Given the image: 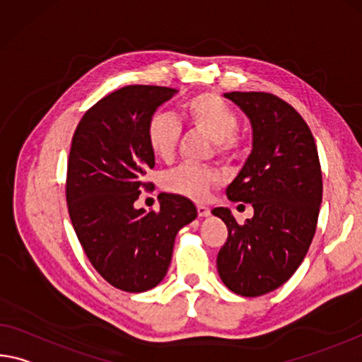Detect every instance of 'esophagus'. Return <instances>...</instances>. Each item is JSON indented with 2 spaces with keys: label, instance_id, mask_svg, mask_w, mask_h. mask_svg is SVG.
Returning a JSON list of instances; mask_svg holds the SVG:
<instances>
[{
  "label": "esophagus",
  "instance_id": "obj_1",
  "mask_svg": "<svg viewBox=\"0 0 362 362\" xmlns=\"http://www.w3.org/2000/svg\"><path fill=\"white\" fill-rule=\"evenodd\" d=\"M197 211H198L199 217H208L211 214V209L208 208V206H203V204H198Z\"/></svg>",
  "mask_w": 362,
  "mask_h": 362
}]
</instances>
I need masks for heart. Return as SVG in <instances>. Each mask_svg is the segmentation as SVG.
I'll return each mask as SVG.
<instances>
[{"label": "heart", "instance_id": "b5f03b06", "mask_svg": "<svg viewBox=\"0 0 362 362\" xmlns=\"http://www.w3.org/2000/svg\"><path fill=\"white\" fill-rule=\"evenodd\" d=\"M183 116L193 130L214 141V153L222 160H232L240 151L237 139L238 116L233 109L216 93H199L183 103ZM148 145L154 156L163 160L174 158L180 139V125L169 114L153 116L146 130ZM221 182V175L211 168L182 164L164 177V187L170 193L203 202L209 190Z\"/></svg>", "mask_w": 362, "mask_h": 362}]
</instances>
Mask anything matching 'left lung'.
I'll return each mask as SVG.
<instances>
[{"mask_svg":"<svg viewBox=\"0 0 362 362\" xmlns=\"http://www.w3.org/2000/svg\"><path fill=\"white\" fill-rule=\"evenodd\" d=\"M223 96L253 127V150L227 197L250 203L255 216L238 223L230 209H212L228 230L217 271L233 293L261 296L284 285L305 259L322 203V172L314 136L293 106L264 91Z\"/></svg>","mask_w":362,"mask_h":362,"instance_id":"obj_1","label":"left lung"}]
</instances>
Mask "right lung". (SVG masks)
Listing matches in <instances>:
<instances>
[{"label": "right lung", "instance_id": "1", "mask_svg": "<svg viewBox=\"0 0 362 362\" xmlns=\"http://www.w3.org/2000/svg\"><path fill=\"white\" fill-rule=\"evenodd\" d=\"M175 93L156 85L119 88L83 114L72 136L66 198L74 230L96 272L129 293L164 279L175 235L198 216L190 199L172 193L159 194L158 212L134 206L151 185L148 124Z\"/></svg>", "mask_w": 362, "mask_h": 362}]
</instances>
